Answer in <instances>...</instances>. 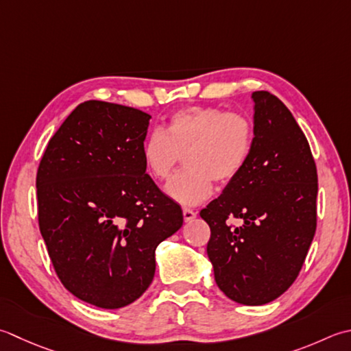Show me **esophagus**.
I'll list each match as a JSON object with an SVG mask.
<instances>
[{
  "instance_id": "obj_1",
  "label": "esophagus",
  "mask_w": 351,
  "mask_h": 351,
  "mask_svg": "<svg viewBox=\"0 0 351 351\" xmlns=\"http://www.w3.org/2000/svg\"><path fill=\"white\" fill-rule=\"evenodd\" d=\"M182 215H184V221L185 222H191L196 217V211H193L191 208H184L182 210Z\"/></svg>"
}]
</instances>
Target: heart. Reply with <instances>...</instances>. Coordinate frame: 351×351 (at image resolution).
<instances>
[{
    "label": "heart",
    "instance_id": "b5f03b06",
    "mask_svg": "<svg viewBox=\"0 0 351 351\" xmlns=\"http://www.w3.org/2000/svg\"><path fill=\"white\" fill-rule=\"evenodd\" d=\"M254 146V126L240 112H225L216 106H189L169 115L161 130H154L143 143L141 156L147 173L164 181L184 156L185 167L166 191L182 205L207 199L215 180L230 182L248 162Z\"/></svg>",
    "mask_w": 351,
    "mask_h": 351
}]
</instances>
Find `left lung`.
<instances>
[{
  "instance_id": "1",
  "label": "left lung",
  "mask_w": 351,
  "mask_h": 351,
  "mask_svg": "<svg viewBox=\"0 0 351 351\" xmlns=\"http://www.w3.org/2000/svg\"><path fill=\"white\" fill-rule=\"evenodd\" d=\"M252 101L250 160L201 217L211 230L207 254L219 289L236 303L262 306L289 289L304 263L317 230L318 175L285 103L267 91L252 93Z\"/></svg>"
}]
</instances>
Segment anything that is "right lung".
Listing matches in <instances>:
<instances>
[{
  "mask_svg": "<svg viewBox=\"0 0 351 351\" xmlns=\"http://www.w3.org/2000/svg\"><path fill=\"white\" fill-rule=\"evenodd\" d=\"M149 120L135 108L84 101L39 162V230L54 271L74 297L101 308L141 297L156 246L184 222L180 205L146 173Z\"/></svg>",
  "mask_w": 351,
  "mask_h": 351,
  "instance_id": "1",
  "label": "right lung"
}]
</instances>
